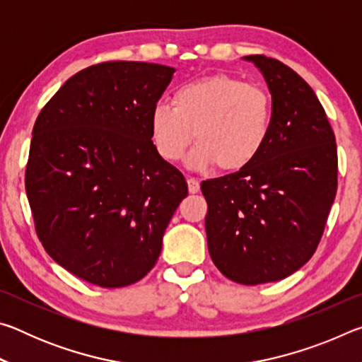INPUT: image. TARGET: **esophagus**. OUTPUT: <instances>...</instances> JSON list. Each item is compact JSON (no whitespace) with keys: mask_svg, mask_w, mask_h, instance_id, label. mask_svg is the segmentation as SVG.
Listing matches in <instances>:
<instances>
[{"mask_svg":"<svg viewBox=\"0 0 362 362\" xmlns=\"http://www.w3.org/2000/svg\"><path fill=\"white\" fill-rule=\"evenodd\" d=\"M188 182V192L189 193H198L199 192V182L194 179V177H189Z\"/></svg>","mask_w":362,"mask_h":362,"instance_id":"esophagus-1","label":"esophagus"}]
</instances>
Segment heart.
I'll list each match as a JSON object with an SVG mask.
<instances>
[{"mask_svg":"<svg viewBox=\"0 0 362 362\" xmlns=\"http://www.w3.org/2000/svg\"><path fill=\"white\" fill-rule=\"evenodd\" d=\"M173 105L159 102L151 110V140L159 156L175 163L187 148L196 169L212 164L236 173L252 164L272 134L273 99L262 84L230 75H214L182 86Z\"/></svg>","mask_w":362,"mask_h":362,"instance_id":"heart-1","label":"heart"}]
</instances>
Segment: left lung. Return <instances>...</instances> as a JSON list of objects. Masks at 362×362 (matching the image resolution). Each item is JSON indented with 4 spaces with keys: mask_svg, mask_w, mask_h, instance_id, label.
Masks as SVG:
<instances>
[{
    "mask_svg": "<svg viewBox=\"0 0 362 362\" xmlns=\"http://www.w3.org/2000/svg\"><path fill=\"white\" fill-rule=\"evenodd\" d=\"M265 78L273 126L265 148L238 173L206 180L211 259L235 283L284 279L315 254L337 193V145L308 83L265 56L243 57Z\"/></svg>",
    "mask_w": 362,
    "mask_h": 362,
    "instance_id": "obj_1",
    "label": "left lung"
}]
</instances>
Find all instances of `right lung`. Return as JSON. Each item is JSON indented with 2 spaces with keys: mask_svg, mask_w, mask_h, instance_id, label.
I'll return each instance as SVG.
<instances>
[{
  "mask_svg": "<svg viewBox=\"0 0 362 362\" xmlns=\"http://www.w3.org/2000/svg\"><path fill=\"white\" fill-rule=\"evenodd\" d=\"M175 69L103 62L65 81L33 126L25 189L46 252L100 287L155 267L185 177L159 156L150 115Z\"/></svg>",
  "mask_w": 362,
  "mask_h": 362,
  "instance_id": "obj_1",
  "label": "right lung"
}]
</instances>
